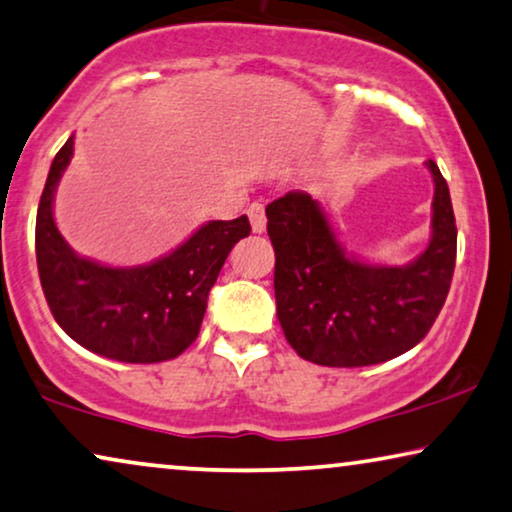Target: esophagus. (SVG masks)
<instances>
[{
  "label": "esophagus",
  "mask_w": 512,
  "mask_h": 512,
  "mask_svg": "<svg viewBox=\"0 0 512 512\" xmlns=\"http://www.w3.org/2000/svg\"><path fill=\"white\" fill-rule=\"evenodd\" d=\"M249 221H251V231H254V233L265 231V224H268V219H265V207L261 203H251L249 205Z\"/></svg>",
  "instance_id": "obj_1"
}]
</instances>
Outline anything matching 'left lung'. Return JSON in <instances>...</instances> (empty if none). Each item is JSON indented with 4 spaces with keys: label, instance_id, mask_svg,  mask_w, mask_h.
Instances as JSON below:
<instances>
[{
    "label": "left lung",
    "instance_id": "left-lung-1",
    "mask_svg": "<svg viewBox=\"0 0 512 512\" xmlns=\"http://www.w3.org/2000/svg\"><path fill=\"white\" fill-rule=\"evenodd\" d=\"M432 238L409 265H372L346 254L328 214L291 191L268 207L274 298L288 344L323 367L392 360L427 335L455 272L457 226L448 184L432 159Z\"/></svg>",
    "mask_w": 512,
    "mask_h": 512
}]
</instances>
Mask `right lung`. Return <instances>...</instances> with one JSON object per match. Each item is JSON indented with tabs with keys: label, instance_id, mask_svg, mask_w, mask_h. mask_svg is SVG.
Instances as JSON below:
<instances>
[{
	"label": "right lung",
	"instance_id": "right-lung-1",
	"mask_svg": "<svg viewBox=\"0 0 512 512\" xmlns=\"http://www.w3.org/2000/svg\"><path fill=\"white\" fill-rule=\"evenodd\" d=\"M71 157L73 136L53 159L36 212V265L55 321L103 358L136 365L177 358L198 337L221 265L251 233L247 214L207 221L147 265L110 268L78 256L55 226V189Z\"/></svg>",
	"mask_w": 512,
	"mask_h": 512
}]
</instances>
